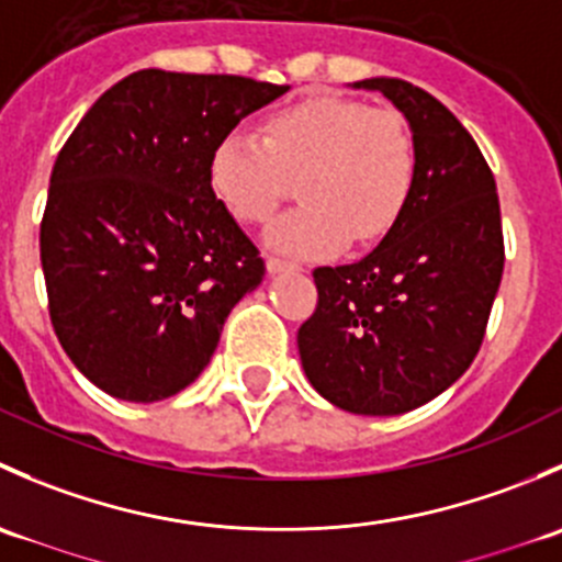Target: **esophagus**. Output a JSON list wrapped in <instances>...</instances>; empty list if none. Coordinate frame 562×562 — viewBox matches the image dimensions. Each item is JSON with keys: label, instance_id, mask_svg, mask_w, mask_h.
<instances>
[{"label": "esophagus", "instance_id": "esophagus-1", "mask_svg": "<svg viewBox=\"0 0 562 562\" xmlns=\"http://www.w3.org/2000/svg\"><path fill=\"white\" fill-rule=\"evenodd\" d=\"M266 269H269V274H280V271H299V269H302V266L293 263V260L269 258V260H266Z\"/></svg>", "mask_w": 562, "mask_h": 562}]
</instances>
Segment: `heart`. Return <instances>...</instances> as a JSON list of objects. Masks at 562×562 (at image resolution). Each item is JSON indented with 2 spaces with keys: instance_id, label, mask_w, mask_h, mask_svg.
Listing matches in <instances>:
<instances>
[{
  "instance_id": "1",
  "label": "heart",
  "mask_w": 562,
  "mask_h": 562,
  "mask_svg": "<svg viewBox=\"0 0 562 562\" xmlns=\"http://www.w3.org/2000/svg\"><path fill=\"white\" fill-rule=\"evenodd\" d=\"M418 151L402 113L359 100L315 98L271 113L263 138L245 127L220 135L209 187L234 220L266 225L299 176L302 209L266 241L299 258L331 255L386 236L411 203Z\"/></svg>"
}]
</instances>
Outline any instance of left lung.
<instances>
[{
    "label": "left lung",
    "mask_w": 562,
    "mask_h": 562,
    "mask_svg": "<svg viewBox=\"0 0 562 562\" xmlns=\"http://www.w3.org/2000/svg\"><path fill=\"white\" fill-rule=\"evenodd\" d=\"M405 113L418 151L411 203L383 241L313 271L315 313L299 328L310 383L361 416H400L473 364L506 263L495 176L440 100L400 78H367Z\"/></svg>",
    "instance_id": "obj_1"
}]
</instances>
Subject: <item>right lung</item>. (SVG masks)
I'll list each match as a JSON object with an SVG mask.
<instances>
[{
	"instance_id": "obj_1",
	"label": "right lung",
	"mask_w": 562,
	"mask_h": 562,
	"mask_svg": "<svg viewBox=\"0 0 562 562\" xmlns=\"http://www.w3.org/2000/svg\"><path fill=\"white\" fill-rule=\"evenodd\" d=\"M288 87L138 70L78 122L40 223L48 313L72 364L105 394L157 402L190 386L225 317L266 274L209 187L220 135Z\"/></svg>"
}]
</instances>
